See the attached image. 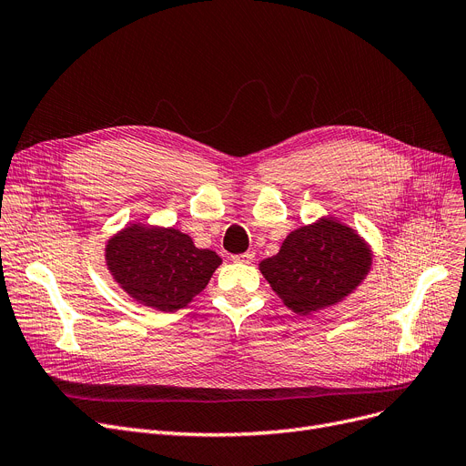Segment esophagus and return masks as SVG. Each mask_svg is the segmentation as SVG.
<instances>
[{
    "label": "esophagus",
    "mask_w": 466,
    "mask_h": 466,
    "mask_svg": "<svg viewBox=\"0 0 466 466\" xmlns=\"http://www.w3.org/2000/svg\"><path fill=\"white\" fill-rule=\"evenodd\" d=\"M233 262L237 264H252L254 262V252H245V254H237L233 256Z\"/></svg>",
    "instance_id": "obj_1"
}]
</instances>
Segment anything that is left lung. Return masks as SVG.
Wrapping results in <instances>:
<instances>
[{"mask_svg": "<svg viewBox=\"0 0 466 466\" xmlns=\"http://www.w3.org/2000/svg\"><path fill=\"white\" fill-rule=\"evenodd\" d=\"M370 250L358 233L327 218L292 231L259 271L292 311L308 315L340 302L370 269Z\"/></svg>", "mask_w": 466, "mask_h": 466, "instance_id": "left-lung-1", "label": "left lung"}]
</instances>
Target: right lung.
<instances>
[{"label": "right lung", "mask_w": 466, "mask_h": 466, "mask_svg": "<svg viewBox=\"0 0 466 466\" xmlns=\"http://www.w3.org/2000/svg\"><path fill=\"white\" fill-rule=\"evenodd\" d=\"M105 252L115 281L137 302L160 311L187 306L221 264L216 252L197 248L189 235L139 223L110 238Z\"/></svg>", "instance_id": "add662e5"}]
</instances>
